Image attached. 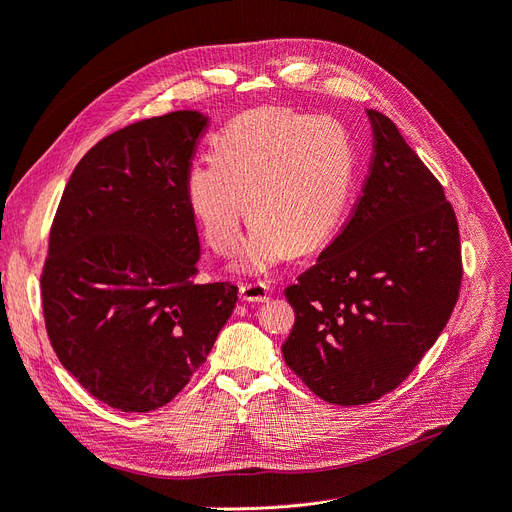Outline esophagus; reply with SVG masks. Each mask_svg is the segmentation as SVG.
Wrapping results in <instances>:
<instances>
[{"mask_svg":"<svg viewBox=\"0 0 512 512\" xmlns=\"http://www.w3.org/2000/svg\"><path fill=\"white\" fill-rule=\"evenodd\" d=\"M240 297L244 301H255V304H261V301L270 299V289L263 282H246V285H240Z\"/></svg>","mask_w":512,"mask_h":512,"instance_id":"obj_1","label":"esophagus"}]
</instances>
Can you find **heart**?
<instances>
[{
  "mask_svg": "<svg viewBox=\"0 0 512 512\" xmlns=\"http://www.w3.org/2000/svg\"><path fill=\"white\" fill-rule=\"evenodd\" d=\"M352 179L354 147L342 124L268 107L221 132L213 162L189 168L185 198L219 255L236 251L249 204L253 230L240 266L263 272L289 253L320 249L335 234Z\"/></svg>",
  "mask_w": 512,
  "mask_h": 512,
  "instance_id": "heart-1",
  "label": "heart"
}]
</instances>
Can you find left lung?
<instances>
[{"instance_id": "left-lung-1", "label": "left lung", "mask_w": 512, "mask_h": 512, "mask_svg": "<svg viewBox=\"0 0 512 512\" xmlns=\"http://www.w3.org/2000/svg\"><path fill=\"white\" fill-rule=\"evenodd\" d=\"M373 158L352 215L287 287L285 363L333 405L392 392L437 342L462 285L458 219L443 185L384 113L367 109Z\"/></svg>"}]
</instances>
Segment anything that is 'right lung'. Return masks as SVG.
<instances>
[{"mask_svg":"<svg viewBox=\"0 0 512 512\" xmlns=\"http://www.w3.org/2000/svg\"><path fill=\"white\" fill-rule=\"evenodd\" d=\"M204 128L198 111H173L111 132L56 208L40 280L48 339L113 409L173 401L236 306L232 282H194L200 240L185 179Z\"/></svg>","mask_w":512,"mask_h":512,"instance_id":"right-lung-1","label":"right lung"}]
</instances>
